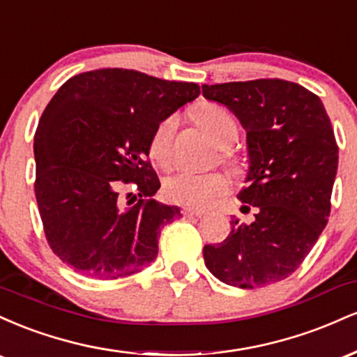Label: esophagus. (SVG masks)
Listing matches in <instances>:
<instances>
[{"label": "esophagus", "instance_id": "34e87169", "mask_svg": "<svg viewBox=\"0 0 357 357\" xmlns=\"http://www.w3.org/2000/svg\"><path fill=\"white\" fill-rule=\"evenodd\" d=\"M203 213L202 211H195V210H188V208H184L183 210V216H186V218H199Z\"/></svg>", "mask_w": 357, "mask_h": 357}]
</instances>
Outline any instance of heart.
<instances>
[{
	"label": "heart",
	"instance_id": "b5f03b06",
	"mask_svg": "<svg viewBox=\"0 0 357 357\" xmlns=\"http://www.w3.org/2000/svg\"><path fill=\"white\" fill-rule=\"evenodd\" d=\"M196 121L204 132L221 147L230 146L236 139V124L231 114L220 105H203L196 110ZM174 119L167 117L155 127L151 137L149 153L158 165L167 167L173 161ZM228 181L220 173H179L165 183V196L171 203L191 210L210 208L216 199L227 195Z\"/></svg>",
	"mask_w": 357,
	"mask_h": 357
}]
</instances>
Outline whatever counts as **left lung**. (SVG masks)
Segmentation results:
<instances>
[{"instance_id":"obj_1","label":"left lung","mask_w":357,"mask_h":357,"mask_svg":"<svg viewBox=\"0 0 357 357\" xmlns=\"http://www.w3.org/2000/svg\"><path fill=\"white\" fill-rule=\"evenodd\" d=\"M203 97L227 105L247 132L248 171L241 210L221 243L204 245V265L225 284L258 289L292 275L331 213L339 149L324 104L294 82L260 79L202 85Z\"/></svg>"}]
</instances>
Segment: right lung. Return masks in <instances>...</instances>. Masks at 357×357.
<instances>
[{
    "mask_svg": "<svg viewBox=\"0 0 357 357\" xmlns=\"http://www.w3.org/2000/svg\"><path fill=\"white\" fill-rule=\"evenodd\" d=\"M198 96V84L127 68L80 73L56 90L35 134V195L45 235L63 264L114 280L154 261L161 227L181 210L153 199L161 183L146 161L151 137ZM127 182L139 191L134 207L120 196Z\"/></svg>",
    "mask_w": 357,
    "mask_h": 357,
    "instance_id": "right-lung-1",
    "label": "right lung"
}]
</instances>
